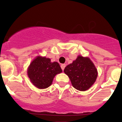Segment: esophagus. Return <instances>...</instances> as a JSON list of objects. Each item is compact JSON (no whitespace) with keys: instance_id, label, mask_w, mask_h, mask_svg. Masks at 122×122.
Listing matches in <instances>:
<instances>
[{"instance_id":"esophagus-1","label":"esophagus","mask_w":122,"mask_h":122,"mask_svg":"<svg viewBox=\"0 0 122 122\" xmlns=\"http://www.w3.org/2000/svg\"><path fill=\"white\" fill-rule=\"evenodd\" d=\"M61 69H62V71H64L65 67H66V64H61Z\"/></svg>"}]
</instances>
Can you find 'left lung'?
Returning <instances> with one entry per match:
<instances>
[{
	"label": "left lung",
	"mask_w": 122,
	"mask_h": 122,
	"mask_svg": "<svg viewBox=\"0 0 122 122\" xmlns=\"http://www.w3.org/2000/svg\"><path fill=\"white\" fill-rule=\"evenodd\" d=\"M64 71L70 78L72 86L80 91L88 90L97 77L94 64L90 58L81 56H78L72 64L68 65Z\"/></svg>",
	"instance_id": "left-lung-1"
}]
</instances>
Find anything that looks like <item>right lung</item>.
<instances>
[{"mask_svg": "<svg viewBox=\"0 0 122 122\" xmlns=\"http://www.w3.org/2000/svg\"><path fill=\"white\" fill-rule=\"evenodd\" d=\"M62 72L60 64L51 62L50 58L38 56L30 63L28 74L30 81L40 89L50 87L57 74Z\"/></svg>", "mask_w": 122, "mask_h": 122, "instance_id": "add662e5", "label": "right lung"}]
</instances>
